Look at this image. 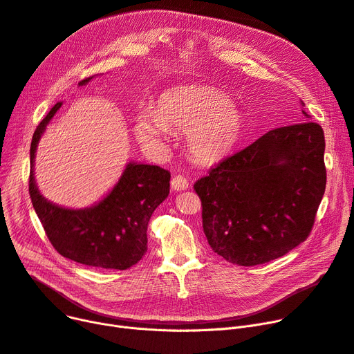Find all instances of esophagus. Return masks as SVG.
Returning a JSON list of instances; mask_svg holds the SVG:
<instances>
[{
  "mask_svg": "<svg viewBox=\"0 0 354 354\" xmlns=\"http://www.w3.org/2000/svg\"><path fill=\"white\" fill-rule=\"evenodd\" d=\"M188 187H189L188 179L185 178V176H182V175H176V176H174L172 180H171V188H172L174 191H176V192L188 189Z\"/></svg>",
  "mask_w": 354,
  "mask_h": 354,
  "instance_id": "esophagus-1",
  "label": "esophagus"
}]
</instances>
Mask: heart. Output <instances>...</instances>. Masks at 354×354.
<instances>
[{
  "instance_id": "heart-1",
  "label": "heart",
  "mask_w": 354,
  "mask_h": 354,
  "mask_svg": "<svg viewBox=\"0 0 354 354\" xmlns=\"http://www.w3.org/2000/svg\"><path fill=\"white\" fill-rule=\"evenodd\" d=\"M169 127L187 132V147L194 159L214 163L227 158L244 133V115L224 93L208 86H180L166 91L156 111L143 110L136 136L160 149L169 139Z\"/></svg>"
}]
</instances>
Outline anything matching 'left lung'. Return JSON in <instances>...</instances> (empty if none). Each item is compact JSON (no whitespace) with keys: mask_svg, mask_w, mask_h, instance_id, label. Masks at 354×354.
I'll return each instance as SVG.
<instances>
[{"mask_svg":"<svg viewBox=\"0 0 354 354\" xmlns=\"http://www.w3.org/2000/svg\"><path fill=\"white\" fill-rule=\"evenodd\" d=\"M324 149L322 126L306 120L270 130L201 178L194 188L212 251L251 267L304 243L326 191Z\"/></svg>","mask_w":354,"mask_h":354,"instance_id":"1","label":"left lung"}]
</instances>
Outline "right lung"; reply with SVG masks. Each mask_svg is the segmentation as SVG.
<instances>
[{"mask_svg": "<svg viewBox=\"0 0 354 354\" xmlns=\"http://www.w3.org/2000/svg\"><path fill=\"white\" fill-rule=\"evenodd\" d=\"M84 79L79 86L87 84ZM63 102L55 103L37 126L30 147V196L53 247L83 266L126 270L147 251V225L169 195L171 174L156 165L129 162L111 188L87 208H66L41 195L34 176L37 146Z\"/></svg>", "mask_w": 354, "mask_h": 354, "instance_id": "obj_1", "label": "right lung"}]
</instances>
